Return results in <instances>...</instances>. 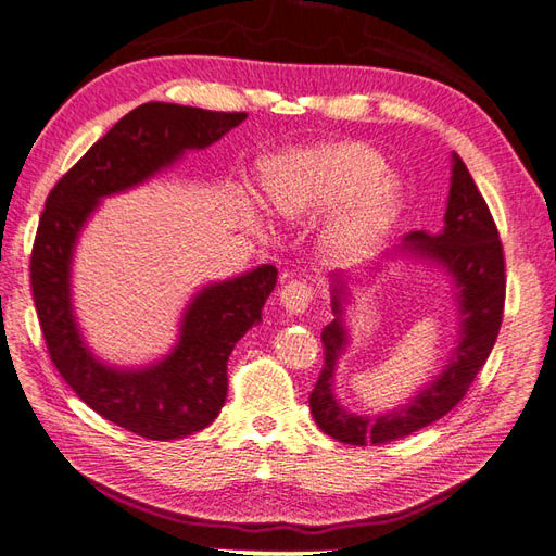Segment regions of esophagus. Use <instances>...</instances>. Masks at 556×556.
<instances>
[{"instance_id": "34e87169", "label": "esophagus", "mask_w": 556, "mask_h": 556, "mask_svg": "<svg viewBox=\"0 0 556 556\" xmlns=\"http://www.w3.org/2000/svg\"><path fill=\"white\" fill-rule=\"evenodd\" d=\"M313 296H315L313 287L303 279H291L279 291V301H281V305H285L289 315H303L305 311H308Z\"/></svg>"}]
</instances>
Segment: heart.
I'll return each mask as SVG.
<instances>
[{
	"instance_id": "obj_1",
	"label": "heart",
	"mask_w": 556,
	"mask_h": 556,
	"mask_svg": "<svg viewBox=\"0 0 556 556\" xmlns=\"http://www.w3.org/2000/svg\"><path fill=\"white\" fill-rule=\"evenodd\" d=\"M377 150L341 140L293 152L269 174V200L285 217L346 205L332 222L329 239L341 253H361L387 233L404 193Z\"/></svg>"
}]
</instances>
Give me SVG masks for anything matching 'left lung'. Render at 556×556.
<instances>
[{
  "instance_id": "left-lung-1",
  "label": "left lung",
  "mask_w": 556,
  "mask_h": 556,
  "mask_svg": "<svg viewBox=\"0 0 556 556\" xmlns=\"http://www.w3.org/2000/svg\"><path fill=\"white\" fill-rule=\"evenodd\" d=\"M452 162V188H448L444 229L434 236L413 231L401 245V253L430 260V263L444 267L458 289L460 337L452 361L446 363L437 380L408 399L404 406L375 413V416H356L346 410L337 401L332 387L337 361L349 344L344 327V301L349 289L341 275H332L334 320L323 329L325 363L311 392V413L317 428L337 442L358 446L368 442L384 444L440 420L466 396L468 387L473 384L476 375L490 358L494 341H497L506 296L500 231L464 160L454 155Z\"/></svg>"
}]
</instances>
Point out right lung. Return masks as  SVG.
Returning <instances> with one entry per match:
<instances>
[{
	"label": "right lung",
	"mask_w": 556,
	"mask_h": 556,
	"mask_svg": "<svg viewBox=\"0 0 556 556\" xmlns=\"http://www.w3.org/2000/svg\"><path fill=\"white\" fill-rule=\"evenodd\" d=\"M245 112H210L148 102L116 122L45 200L30 255V287L47 351L66 384L102 418L146 440H179L219 416L227 401V361L263 320L277 267L200 289L181 320L179 344L148 368H112L92 356L71 303V257L83 224L102 198L143 184L186 150L207 148Z\"/></svg>",
	"instance_id": "1"
}]
</instances>
